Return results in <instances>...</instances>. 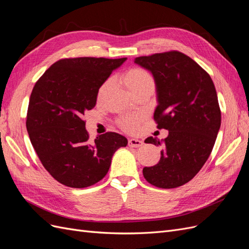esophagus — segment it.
<instances>
[{
  "instance_id": "1",
  "label": "esophagus",
  "mask_w": 249,
  "mask_h": 249,
  "mask_svg": "<svg viewBox=\"0 0 249 249\" xmlns=\"http://www.w3.org/2000/svg\"><path fill=\"white\" fill-rule=\"evenodd\" d=\"M143 145V141L136 139V138H131L129 139V146L130 147H140Z\"/></svg>"
}]
</instances>
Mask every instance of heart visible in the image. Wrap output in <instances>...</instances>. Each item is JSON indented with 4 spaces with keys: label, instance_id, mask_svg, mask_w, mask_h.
Instances as JSON below:
<instances>
[{
    "label": "heart",
    "instance_id": "obj_1",
    "mask_svg": "<svg viewBox=\"0 0 249 249\" xmlns=\"http://www.w3.org/2000/svg\"><path fill=\"white\" fill-rule=\"evenodd\" d=\"M124 82L125 86L129 88L133 93H136L142 90H152L154 91L156 86V81L153 74L142 67H132L127 70L124 74ZM112 86V79H107L102 83V85L97 90V101H103L107 95ZM145 116L137 113V114L125 115L119 119V124L124 131L136 132L141 123L144 120Z\"/></svg>",
    "mask_w": 249,
    "mask_h": 249
}]
</instances>
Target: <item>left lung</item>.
Listing matches in <instances>:
<instances>
[{
    "label": "left lung",
    "instance_id": "left-lung-1",
    "mask_svg": "<svg viewBox=\"0 0 249 249\" xmlns=\"http://www.w3.org/2000/svg\"><path fill=\"white\" fill-rule=\"evenodd\" d=\"M153 73L158 106V129L168 130L163 141L148 137L145 143L162 145L160 161L143 168L149 184L162 189L192 179L208 160L221 124V112L210 74L193 59L178 51L135 59Z\"/></svg>",
    "mask_w": 249,
    "mask_h": 249
}]
</instances>
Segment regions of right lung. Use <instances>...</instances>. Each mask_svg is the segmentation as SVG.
I'll return each instance as SVG.
<instances>
[{
	"label": "right lung",
	"instance_id": "obj_1",
	"mask_svg": "<svg viewBox=\"0 0 249 249\" xmlns=\"http://www.w3.org/2000/svg\"><path fill=\"white\" fill-rule=\"evenodd\" d=\"M126 58H65L46 71L32 90L27 131L43 167L71 188L92 186L107 175L112 157L127 140L114 132L93 141L85 112L94 108L97 90Z\"/></svg>",
	"mask_w": 249,
	"mask_h": 249
}]
</instances>
